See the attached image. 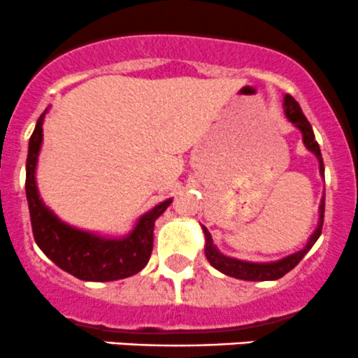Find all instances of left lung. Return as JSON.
I'll list each match as a JSON object with an SVG mask.
<instances>
[{"label": "left lung", "mask_w": 358, "mask_h": 358, "mask_svg": "<svg viewBox=\"0 0 358 358\" xmlns=\"http://www.w3.org/2000/svg\"><path fill=\"white\" fill-rule=\"evenodd\" d=\"M284 108H285V115H287L289 122L294 123L296 127L301 130L303 134V143L315 157L318 158V164H320V174L324 176V160H322V153H320V146L315 141V134L313 129H311L310 122L306 120V116L303 115L301 111L299 104L296 102V99L292 95H285L284 99ZM324 210H325V196L322 198L320 203V219H318V226L315 229L313 235L310 236L308 240L306 247L301 249L299 252L291 254V256L284 257L280 261H275V263H247V261H240V259H233V257L222 256L217 249H215L214 242H212L210 233L207 231V228H203L205 233V257L208 259V263L219 270L221 273L228 275V277H235L240 278V280H250V282H264V280H278V278L284 277L285 273L292 270V268L298 266V263L306 256L308 250L313 247V243L317 242L318 236L322 233V226H324Z\"/></svg>", "instance_id": "obj_1"}]
</instances>
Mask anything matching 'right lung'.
Wrapping results in <instances>:
<instances>
[{
  "instance_id": "add662e5",
  "label": "right lung",
  "mask_w": 358,
  "mask_h": 358,
  "mask_svg": "<svg viewBox=\"0 0 358 358\" xmlns=\"http://www.w3.org/2000/svg\"><path fill=\"white\" fill-rule=\"evenodd\" d=\"M45 113L38 118L36 129L29 139L26 164V196L38 247L60 270L80 280L111 282L139 273L148 264L153 250L155 221L164 214L172 200L162 201L153 210L144 214L137 221L134 231L120 240L101 238L60 222L41 201L34 179L38 153L43 141L41 125Z\"/></svg>"
}]
</instances>
